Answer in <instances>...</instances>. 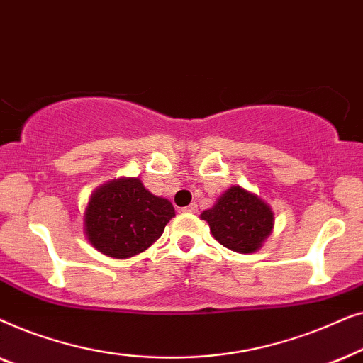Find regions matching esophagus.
Segmentation results:
<instances>
[{"instance_id": "obj_1", "label": "esophagus", "mask_w": 363, "mask_h": 363, "mask_svg": "<svg viewBox=\"0 0 363 363\" xmlns=\"http://www.w3.org/2000/svg\"><path fill=\"white\" fill-rule=\"evenodd\" d=\"M196 205H195V203H191V205H188L186 208H183V211H185V213H196Z\"/></svg>"}]
</instances>
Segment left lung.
Listing matches in <instances>:
<instances>
[{"instance_id": "obj_1", "label": "left lung", "mask_w": 363, "mask_h": 363, "mask_svg": "<svg viewBox=\"0 0 363 363\" xmlns=\"http://www.w3.org/2000/svg\"><path fill=\"white\" fill-rule=\"evenodd\" d=\"M200 216L220 245L241 255L259 251L274 230L272 208L240 185L228 188Z\"/></svg>"}]
</instances>
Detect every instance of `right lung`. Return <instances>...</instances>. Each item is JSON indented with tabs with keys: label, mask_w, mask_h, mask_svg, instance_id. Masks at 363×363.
<instances>
[{
	"label": "right lung",
	"mask_w": 363,
	"mask_h": 363,
	"mask_svg": "<svg viewBox=\"0 0 363 363\" xmlns=\"http://www.w3.org/2000/svg\"><path fill=\"white\" fill-rule=\"evenodd\" d=\"M175 208L153 195L142 180L121 177L92 191L84 211V235L91 246L113 259L148 250L162 236Z\"/></svg>",
	"instance_id": "add662e5"
}]
</instances>
